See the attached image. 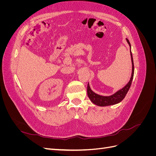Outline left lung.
<instances>
[{
  "label": "left lung",
  "instance_id": "1",
  "mask_svg": "<svg viewBox=\"0 0 156 156\" xmlns=\"http://www.w3.org/2000/svg\"><path fill=\"white\" fill-rule=\"evenodd\" d=\"M126 40L130 47V55H131V62H132V73H131V76L129 81L123 88H122L121 90H120L117 91L116 93L112 94V95H111L110 96H103L98 95V94H96L95 92H94L92 90L90 87V86H89V84H88L87 94H88V98H90V100H91V101L94 103V104H95L98 106H101V107L116 104V103H119L121 101L123 100V99L125 98L127 92H128L129 89L131 87L132 80H133V78L134 64H133V56H132V53L131 51L130 42L127 38H126Z\"/></svg>",
  "mask_w": 156,
  "mask_h": 156
}]
</instances>
